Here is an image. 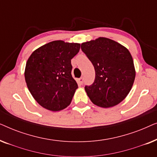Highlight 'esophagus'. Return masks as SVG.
Returning a JSON list of instances; mask_svg holds the SVG:
<instances>
[{
    "instance_id": "34e87169",
    "label": "esophagus",
    "mask_w": 157,
    "mask_h": 157,
    "mask_svg": "<svg viewBox=\"0 0 157 157\" xmlns=\"http://www.w3.org/2000/svg\"><path fill=\"white\" fill-rule=\"evenodd\" d=\"M83 83V77H81V78H78V83H79V84L82 85Z\"/></svg>"
}]
</instances>
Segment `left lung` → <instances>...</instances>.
Wrapping results in <instances>:
<instances>
[{"label":"left lung","instance_id":"8db88e82","mask_svg":"<svg viewBox=\"0 0 157 157\" xmlns=\"http://www.w3.org/2000/svg\"><path fill=\"white\" fill-rule=\"evenodd\" d=\"M81 50L95 69V79L86 86L87 95L94 104L108 108L126 97L135 79L132 55L127 48L107 38L83 43Z\"/></svg>","mask_w":157,"mask_h":157}]
</instances>
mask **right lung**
<instances>
[{"label": "right lung", "instance_id": "1", "mask_svg": "<svg viewBox=\"0 0 157 157\" xmlns=\"http://www.w3.org/2000/svg\"><path fill=\"white\" fill-rule=\"evenodd\" d=\"M80 46L54 40L36 49L28 59L25 82L31 95L44 108L57 111L71 102L78 84L72 77L71 61Z\"/></svg>", "mask_w": 157, "mask_h": 157}]
</instances>
